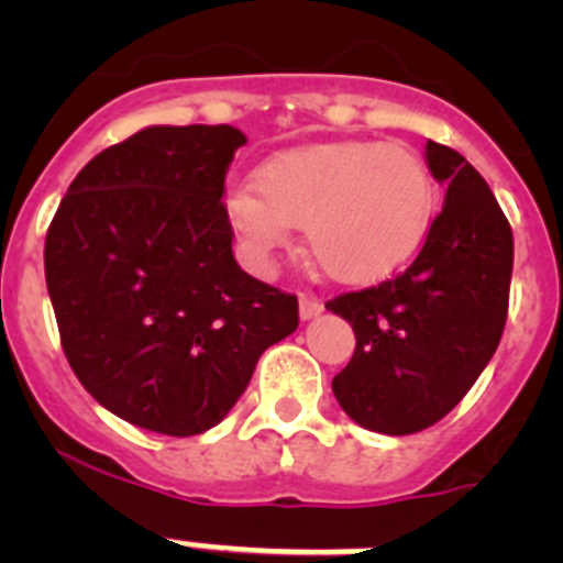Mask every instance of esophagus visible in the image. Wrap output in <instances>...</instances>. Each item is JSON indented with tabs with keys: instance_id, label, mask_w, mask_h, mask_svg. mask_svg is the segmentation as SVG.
Wrapping results in <instances>:
<instances>
[{
	"instance_id": "esophagus-1",
	"label": "esophagus",
	"mask_w": 563,
	"mask_h": 563,
	"mask_svg": "<svg viewBox=\"0 0 563 563\" xmlns=\"http://www.w3.org/2000/svg\"><path fill=\"white\" fill-rule=\"evenodd\" d=\"M324 312V301L316 296H307V292H301V298H298V316H301V321H310V318L321 316Z\"/></svg>"
}]
</instances>
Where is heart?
<instances>
[{
    "label": "heart",
    "mask_w": 563,
    "mask_h": 563,
    "mask_svg": "<svg viewBox=\"0 0 563 563\" xmlns=\"http://www.w3.org/2000/svg\"><path fill=\"white\" fill-rule=\"evenodd\" d=\"M233 188L225 213L253 256L287 236L305 245L335 282L366 285L406 265L434 220V183L426 163L397 143L338 141L287 148Z\"/></svg>",
    "instance_id": "heart-1"
}]
</instances>
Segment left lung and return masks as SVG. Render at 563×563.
<instances>
[{
	"label": "left lung",
	"instance_id": "obj_1",
	"mask_svg": "<svg viewBox=\"0 0 563 563\" xmlns=\"http://www.w3.org/2000/svg\"><path fill=\"white\" fill-rule=\"evenodd\" d=\"M426 163L445 202L415 262L327 301L355 332L335 400L357 426L391 437L434 426L474 386L499 346L514 273V231L482 174L434 141Z\"/></svg>",
	"mask_w": 563,
	"mask_h": 563
}]
</instances>
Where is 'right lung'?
Segmentation results:
<instances>
[{
  "label": "right lung",
  "mask_w": 563,
  "mask_h": 563,
  "mask_svg": "<svg viewBox=\"0 0 563 563\" xmlns=\"http://www.w3.org/2000/svg\"><path fill=\"white\" fill-rule=\"evenodd\" d=\"M247 137L225 126H146L69 183L47 228L44 276L84 389L168 437L213 429L258 355L296 332L298 298L233 258L222 194Z\"/></svg>",
  "instance_id": "obj_1"
}]
</instances>
